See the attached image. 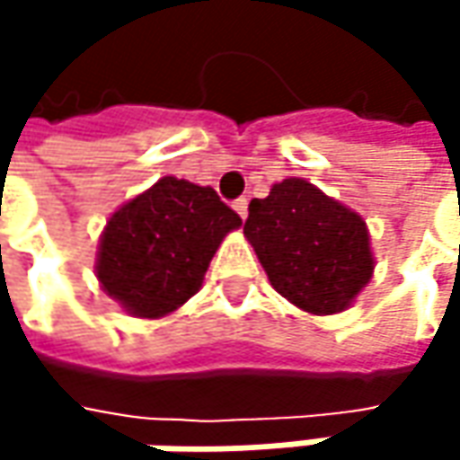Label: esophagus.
Here are the masks:
<instances>
[{"instance_id": "1", "label": "esophagus", "mask_w": 460, "mask_h": 460, "mask_svg": "<svg viewBox=\"0 0 460 460\" xmlns=\"http://www.w3.org/2000/svg\"><path fill=\"white\" fill-rule=\"evenodd\" d=\"M234 210H236L239 218L244 221V218H247V199H236V202H234Z\"/></svg>"}]
</instances>
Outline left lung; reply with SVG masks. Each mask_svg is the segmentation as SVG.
Listing matches in <instances>:
<instances>
[{
  "label": "left lung",
  "mask_w": 460,
  "mask_h": 460,
  "mask_svg": "<svg viewBox=\"0 0 460 460\" xmlns=\"http://www.w3.org/2000/svg\"><path fill=\"white\" fill-rule=\"evenodd\" d=\"M244 236L271 288L309 314H335L370 282V234L354 210L304 178L274 183L247 208Z\"/></svg>",
  "instance_id": "1"
}]
</instances>
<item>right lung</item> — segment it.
<instances>
[{"instance_id":"right-lung-1","label":"right lung","mask_w":460,"mask_h":460,"mask_svg":"<svg viewBox=\"0 0 460 460\" xmlns=\"http://www.w3.org/2000/svg\"><path fill=\"white\" fill-rule=\"evenodd\" d=\"M242 218L210 186L164 175L106 224L95 274L109 298L140 320H159L183 306L229 231Z\"/></svg>"}]
</instances>
